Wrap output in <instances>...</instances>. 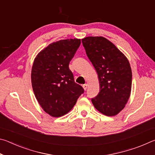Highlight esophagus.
I'll return each mask as SVG.
<instances>
[{"mask_svg": "<svg viewBox=\"0 0 155 155\" xmlns=\"http://www.w3.org/2000/svg\"><path fill=\"white\" fill-rule=\"evenodd\" d=\"M87 86H88L87 84H84V85H83V87L84 90H87Z\"/></svg>", "mask_w": 155, "mask_h": 155, "instance_id": "1", "label": "esophagus"}]
</instances>
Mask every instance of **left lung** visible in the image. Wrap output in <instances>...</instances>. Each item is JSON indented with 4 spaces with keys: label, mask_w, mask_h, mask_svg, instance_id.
<instances>
[{
    "label": "left lung",
    "mask_w": 155,
    "mask_h": 155,
    "mask_svg": "<svg viewBox=\"0 0 155 155\" xmlns=\"http://www.w3.org/2000/svg\"><path fill=\"white\" fill-rule=\"evenodd\" d=\"M86 54L98 76L100 91L91 102L107 116H114L124 108L130 97L132 71L128 59L103 37L82 39Z\"/></svg>",
    "instance_id": "8db88e82"
}]
</instances>
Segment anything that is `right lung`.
<instances>
[{"label": "right lung", "instance_id": "1", "mask_svg": "<svg viewBox=\"0 0 155 155\" xmlns=\"http://www.w3.org/2000/svg\"><path fill=\"white\" fill-rule=\"evenodd\" d=\"M81 44L80 39L53 42L39 52L31 70L34 94L41 108L52 117L68 114L84 92L76 83L69 64Z\"/></svg>", "mask_w": 155, "mask_h": 155}]
</instances>
